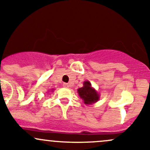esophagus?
I'll return each mask as SVG.
<instances>
[{
    "label": "esophagus",
    "mask_w": 150,
    "mask_h": 150,
    "mask_svg": "<svg viewBox=\"0 0 150 150\" xmlns=\"http://www.w3.org/2000/svg\"><path fill=\"white\" fill-rule=\"evenodd\" d=\"M64 86H65V87L66 88H69L70 87V85H69V84H68V83H64Z\"/></svg>",
    "instance_id": "esophagus-1"
}]
</instances>
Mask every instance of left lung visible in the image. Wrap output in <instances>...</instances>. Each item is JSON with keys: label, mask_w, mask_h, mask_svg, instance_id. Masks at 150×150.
I'll list each match as a JSON object with an SVG mask.
<instances>
[{"label": "left lung", "mask_w": 150, "mask_h": 150, "mask_svg": "<svg viewBox=\"0 0 150 150\" xmlns=\"http://www.w3.org/2000/svg\"><path fill=\"white\" fill-rule=\"evenodd\" d=\"M79 96L83 100L86 105H92L97 103L100 100V94L96 89L92 87L89 81H85L83 83V86L77 89Z\"/></svg>", "instance_id": "1"}]
</instances>
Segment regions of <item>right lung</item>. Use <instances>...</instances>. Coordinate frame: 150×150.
Returning a JSON list of instances; mask_svg holds the SVG:
<instances>
[{
  "label": "right lung",
  "mask_w": 150,
  "mask_h": 150,
  "mask_svg": "<svg viewBox=\"0 0 150 150\" xmlns=\"http://www.w3.org/2000/svg\"><path fill=\"white\" fill-rule=\"evenodd\" d=\"M51 91H52V92H53V91H54V89H51Z\"/></svg>",
  "instance_id": "1"
}]
</instances>
